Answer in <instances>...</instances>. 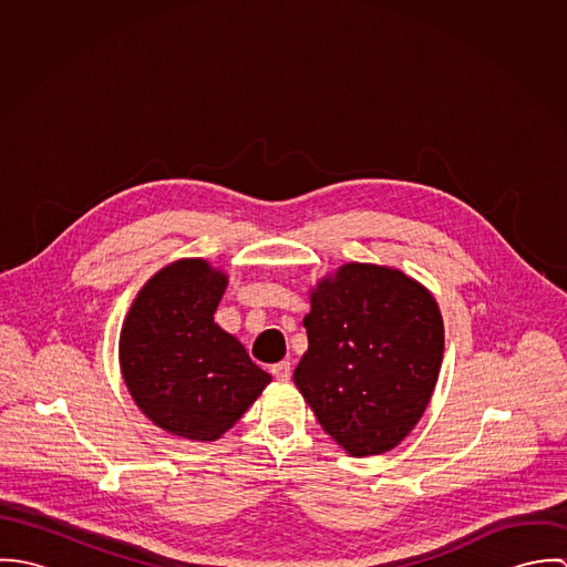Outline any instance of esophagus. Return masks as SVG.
<instances>
[{
	"label": "esophagus",
	"instance_id": "esophagus-1",
	"mask_svg": "<svg viewBox=\"0 0 567 567\" xmlns=\"http://www.w3.org/2000/svg\"><path fill=\"white\" fill-rule=\"evenodd\" d=\"M270 373H272L279 382H288L290 375H292V364H290L288 360H281V362H277V364L270 367Z\"/></svg>",
	"mask_w": 567,
	"mask_h": 567
}]
</instances>
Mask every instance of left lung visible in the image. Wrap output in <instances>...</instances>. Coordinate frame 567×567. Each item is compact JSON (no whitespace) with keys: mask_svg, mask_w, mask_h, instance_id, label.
<instances>
[{"mask_svg":"<svg viewBox=\"0 0 567 567\" xmlns=\"http://www.w3.org/2000/svg\"><path fill=\"white\" fill-rule=\"evenodd\" d=\"M308 353L295 384L324 432L353 456L393 450L432 398L443 319L432 295L373 264H344L312 292Z\"/></svg>","mask_w":567,"mask_h":567,"instance_id":"left-lung-1","label":"left lung"}]
</instances>
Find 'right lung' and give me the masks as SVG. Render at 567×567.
I'll return each mask as SVG.
<instances>
[{"label":"right lung","mask_w":567,"mask_h":567,"mask_svg":"<svg viewBox=\"0 0 567 567\" xmlns=\"http://www.w3.org/2000/svg\"><path fill=\"white\" fill-rule=\"evenodd\" d=\"M227 277L203 259L165 266L135 299L120 340L124 382L165 432L214 441L257 400L270 375L214 323Z\"/></svg>","instance_id":"obj_1"}]
</instances>
